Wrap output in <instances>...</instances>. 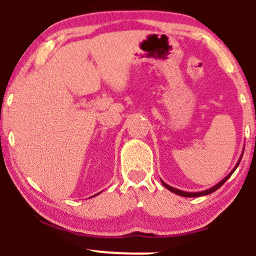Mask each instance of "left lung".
I'll return each mask as SVG.
<instances>
[{"instance_id": "1", "label": "left lung", "mask_w": 256, "mask_h": 256, "mask_svg": "<svg viewBox=\"0 0 256 256\" xmlns=\"http://www.w3.org/2000/svg\"><path fill=\"white\" fill-rule=\"evenodd\" d=\"M242 156H243V152H242V155H240V160L237 161V164H236V166L234 167V170H232V171L228 173V176H226V177L224 178V179H222V180L219 182L218 184H216L214 185V186H212V188H210V189H207V190H204V192H183V190H179V189H176V188H172L171 185H168V184H166L165 182H162L161 180V183H162V185L164 186L166 188V189H168L170 192H174V194H177V195H179V196H184V198H198V196H204V195H208V194H212V192H216V190H218L220 186H222V184L225 183L226 180H228V178L231 177V174L232 173L234 172V170L237 168V167H238V165H240V158H242Z\"/></svg>"}]
</instances>
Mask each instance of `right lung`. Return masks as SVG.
<instances>
[{
  "instance_id": "obj_1",
  "label": "right lung",
  "mask_w": 256,
  "mask_h": 256,
  "mask_svg": "<svg viewBox=\"0 0 256 256\" xmlns=\"http://www.w3.org/2000/svg\"><path fill=\"white\" fill-rule=\"evenodd\" d=\"M100 194V192H98ZM98 194H96V195H98ZM96 195H94V196H96ZM94 196H92V198H94Z\"/></svg>"
}]
</instances>
